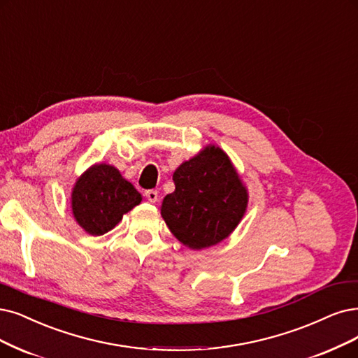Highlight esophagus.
Returning <instances> with one entry per match:
<instances>
[{
  "label": "esophagus",
  "instance_id": "esophagus-1",
  "mask_svg": "<svg viewBox=\"0 0 358 358\" xmlns=\"http://www.w3.org/2000/svg\"><path fill=\"white\" fill-rule=\"evenodd\" d=\"M144 196L148 197V201L152 202V203H155L157 201V192L156 190H148L144 193Z\"/></svg>",
  "mask_w": 358,
  "mask_h": 358
}]
</instances>
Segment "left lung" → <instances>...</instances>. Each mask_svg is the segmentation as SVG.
<instances>
[{
    "label": "left lung",
    "instance_id": "1",
    "mask_svg": "<svg viewBox=\"0 0 358 358\" xmlns=\"http://www.w3.org/2000/svg\"><path fill=\"white\" fill-rule=\"evenodd\" d=\"M176 190L166 194L161 214L177 239L192 249L220 243L241 222L248 193L229 156L208 145L172 176Z\"/></svg>",
    "mask_w": 358,
    "mask_h": 358
}]
</instances>
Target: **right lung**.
I'll return each mask as SVG.
<instances>
[{
  "instance_id": "right-lung-1",
  "label": "right lung",
  "mask_w": 358,
  "mask_h": 358,
  "mask_svg": "<svg viewBox=\"0 0 358 358\" xmlns=\"http://www.w3.org/2000/svg\"><path fill=\"white\" fill-rule=\"evenodd\" d=\"M140 202L141 194L134 186L116 168L106 164L87 169L72 192L73 217L92 236L112 230Z\"/></svg>"
}]
</instances>
